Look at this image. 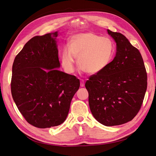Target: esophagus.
Instances as JSON below:
<instances>
[{"label": "esophagus", "mask_w": 156, "mask_h": 156, "mask_svg": "<svg viewBox=\"0 0 156 156\" xmlns=\"http://www.w3.org/2000/svg\"><path fill=\"white\" fill-rule=\"evenodd\" d=\"M84 86V80H81V87H83Z\"/></svg>", "instance_id": "obj_1"}]
</instances>
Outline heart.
I'll return each mask as SVG.
<instances>
[{
    "instance_id": "obj_1",
    "label": "heart",
    "mask_w": 156,
    "mask_h": 156,
    "mask_svg": "<svg viewBox=\"0 0 156 156\" xmlns=\"http://www.w3.org/2000/svg\"><path fill=\"white\" fill-rule=\"evenodd\" d=\"M115 51V44L109 37L93 32L82 33L70 37L68 46L65 45L62 50L61 62L66 72L72 73L76 56L80 69L96 74L109 65Z\"/></svg>"
}]
</instances>
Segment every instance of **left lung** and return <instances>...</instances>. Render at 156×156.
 <instances>
[{
    "instance_id": "8db88e82",
    "label": "left lung",
    "mask_w": 156,
    "mask_h": 156,
    "mask_svg": "<svg viewBox=\"0 0 156 156\" xmlns=\"http://www.w3.org/2000/svg\"><path fill=\"white\" fill-rule=\"evenodd\" d=\"M116 43L109 65L92 75L85 83L94 117L106 126L134 119L142 106L147 88V73L139 51L121 33L107 30Z\"/></svg>"
}]
</instances>
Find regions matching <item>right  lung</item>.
I'll use <instances>...</instances> for the list:
<instances>
[{
    "mask_svg": "<svg viewBox=\"0 0 156 156\" xmlns=\"http://www.w3.org/2000/svg\"><path fill=\"white\" fill-rule=\"evenodd\" d=\"M57 36L55 32L33 37L17 55L12 66L13 101L28 123L38 128L63 123L80 86L75 75L56 69L60 67Z\"/></svg>",
    "mask_w": 156,
    "mask_h": 156,
    "instance_id": "add662e5",
    "label": "right lung"
}]
</instances>
